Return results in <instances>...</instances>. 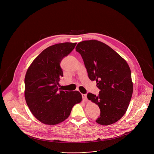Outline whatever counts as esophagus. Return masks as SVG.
Masks as SVG:
<instances>
[{"label":"esophagus","mask_w":154,"mask_h":154,"mask_svg":"<svg viewBox=\"0 0 154 154\" xmlns=\"http://www.w3.org/2000/svg\"><path fill=\"white\" fill-rule=\"evenodd\" d=\"M82 99L84 102H87L88 100V99H87V95L85 94H82Z\"/></svg>","instance_id":"34e87169"}]
</instances>
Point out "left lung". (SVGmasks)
<instances>
[{
  "instance_id": "1",
  "label": "left lung",
  "mask_w": 154,
  "mask_h": 154,
  "mask_svg": "<svg viewBox=\"0 0 154 154\" xmlns=\"http://www.w3.org/2000/svg\"><path fill=\"white\" fill-rule=\"evenodd\" d=\"M75 50L83 59L89 79L96 81L100 89L98 96L87 95L100 110L96 122L102 125L114 124L124 116L131 100L133 87L129 66L109 45L96 40L80 42Z\"/></svg>"
}]
</instances>
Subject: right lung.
Instances as JSON below:
<instances>
[{"label": "right lung", "mask_w": 154, "mask_h": 154, "mask_svg": "<svg viewBox=\"0 0 154 154\" xmlns=\"http://www.w3.org/2000/svg\"><path fill=\"white\" fill-rule=\"evenodd\" d=\"M76 43H63L42 52L27 70L25 77V98L32 114L44 124L55 125L64 121L75 104L82 100L77 91H59L63 71L62 59L73 50Z\"/></svg>", "instance_id": "right-lung-1"}]
</instances>
